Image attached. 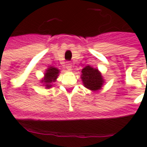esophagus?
<instances>
[{"label": "esophagus", "instance_id": "34e87169", "mask_svg": "<svg viewBox=\"0 0 147 147\" xmlns=\"http://www.w3.org/2000/svg\"><path fill=\"white\" fill-rule=\"evenodd\" d=\"M66 68H67L68 71H71V69H72V68H71V64L70 63H67V65H66Z\"/></svg>", "mask_w": 147, "mask_h": 147}]
</instances>
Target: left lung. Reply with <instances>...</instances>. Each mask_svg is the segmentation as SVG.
<instances>
[{
    "label": "left lung",
    "mask_w": 147,
    "mask_h": 147,
    "mask_svg": "<svg viewBox=\"0 0 147 147\" xmlns=\"http://www.w3.org/2000/svg\"><path fill=\"white\" fill-rule=\"evenodd\" d=\"M81 80L83 86L92 91H97L102 89L105 83V80L98 69L90 65L83 67L81 71Z\"/></svg>",
    "instance_id": "left-lung-1"
}]
</instances>
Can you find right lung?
<instances>
[{
    "label": "right lung",
    "instance_id": "add662e5",
    "mask_svg": "<svg viewBox=\"0 0 147 147\" xmlns=\"http://www.w3.org/2000/svg\"><path fill=\"white\" fill-rule=\"evenodd\" d=\"M59 73H60V70L57 67L49 66L45 70V73H44V77L41 80V83L43 84V86H45L46 89L51 88L53 86L52 84L57 81Z\"/></svg>",
    "mask_w": 147,
    "mask_h": 147
}]
</instances>
